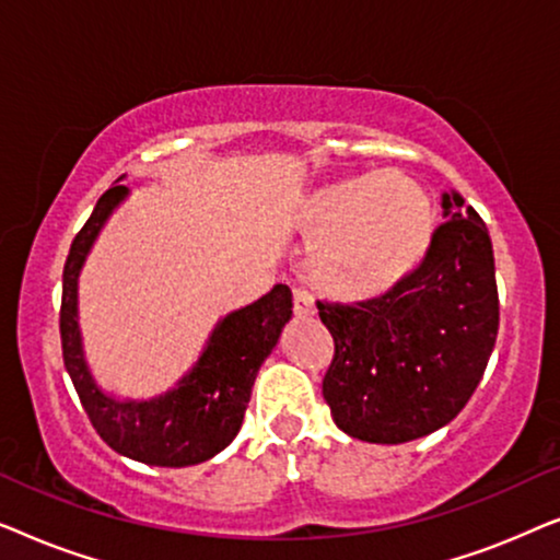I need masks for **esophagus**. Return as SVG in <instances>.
<instances>
[{
  "mask_svg": "<svg viewBox=\"0 0 560 560\" xmlns=\"http://www.w3.org/2000/svg\"><path fill=\"white\" fill-rule=\"evenodd\" d=\"M293 311L298 318H308L313 316V311H316L313 308V298L301 288H293Z\"/></svg>",
  "mask_w": 560,
  "mask_h": 560,
  "instance_id": "esophagus-1",
  "label": "esophagus"
}]
</instances>
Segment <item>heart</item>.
Listing matches in <instances>:
<instances>
[{"label":"heart","mask_w":560,"mask_h":560,"mask_svg":"<svg viewBox=\"0 0 560 560\" xmlns=\"http://www.w3.org/2000/svg\"><path fill=\"white\" fill-rule=\"evenodd\" d=\"M295 224L316 236L308 255L313 285L339 301H370L425 262L439 213L423 183L374 171L313 190Z\"/></svg>","instance_id":"b5f03b06"}]
</instances>
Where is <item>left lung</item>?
Returning a JSON list of instances; mask_svg holds the SVG:
<instances>
[{
	"label": "left lung",
	"mask_w": 560,
	"mask_h": 560,
	"mask_svg": "<svg viewBox=\"0 0 560 560\" xmlns=\"http://www.w3.org/2000/svg\"><path fill=\"white\" fill-rule=\"evenodd\" d=\"M425 262L389 293L357 305L316 303L334 336L324 397L351 439L405 443L451 423L477 389L500 328L487 224L443 194Z\"/></svg>",
	"instance_id": "8db88e82"
}]
</instances>
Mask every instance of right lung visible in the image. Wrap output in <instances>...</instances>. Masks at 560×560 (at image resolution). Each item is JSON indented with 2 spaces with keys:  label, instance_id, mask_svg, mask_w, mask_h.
Masks as SVG:
<instances>
[{
  "label": "right lung",
  "instance_id": "1",
  "mask_svg": "<svg viewBox=\"0 0 560 560\" xmlns=\"http://www.w3.org/2000/svg\"><path fill=\"white\" fill-rule=\"evenodd\" d=\"M129 196L121 183L106 190L71 244L63 267L60 343L83 410L96 433L117 454L150 466H194L224 451L240 433L259 366L293 316V293L275 285L259 301L232 311L178 385L150 400H119L96 385L83 357L79 328V275L112 211Z\"/></svg>",
  "mask_w": 560,
  "mask_h": 560
}]
</instances>
